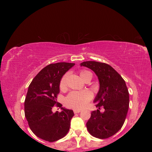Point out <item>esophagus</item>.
Here are the masks:
<instances>
[{
  "mask_svg": "<svg viewBox=\"0 0 152 152\" xmlns=\"http://www.w3.org/2000/svg\"><path fill=\"white\" fill-rule=\"evenodd\" d=\"M81 111H82V110H79V109H74V110H73V112H74V113H80Z\"/></svg>",
  "mask_w": 152,
  "mask_h": 152,
  "instance_id": "obj_1",
  "label": "esophagus"
}]
</instances>
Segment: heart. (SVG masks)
Returning <instances> with one entry per match:
<instances>
[{
	"label": "heart",
	"mask_w": 152,
	"mask_h": 152,
	"mask_svg": "<svg viewBox=\"0 0 152 152\" xmlns=\"http://www.w3.org/2000/svg\"><path fill=\"white\" fill-rule=\"evenodd\" d=\"M91 73L86 70H82L80 72V76L82 79L85 81ZM67 74L64 75L59 83L61 89H65L66 86ZM92 98V94L89 91H72L67 96L65 99V104L68 107L74 109H82L88 103Z\"/></svg>",
	"instance_id": "b5f03b06"
}]
</instances>
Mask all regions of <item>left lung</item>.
Wrapping results in <instances>:
<instances>
[{
	"label": "left lung",
	"mask_w": 152,
	"mask_h": 152,
	"mask_svg": "<svg viewBox=\"0 0 152 152\" xmlns=\"http://www.w3.org/2000/svg\"><path fill=\"white\" fill-rule=\"evenodd\" d=\"M80 66L93 70L97 75L99 89L94 99L96 110L91 112L86 124L90 134L99 139L114 135L125 122L129 104V95L126 82L111 66L97 61H84ZM103 107L104 110L100 111Z\"/></svg>",
	"instance_id": "obj_1"
}]
</instances>
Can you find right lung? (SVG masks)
Wrapping results in <instances>:
<instances>
[{
	"instance_id": "add662e5",
	"label": "right lung",
	"mask_w": 152,
	"mask_h": 152,
	"mask_svg": "<svg viewBox=\"0 0 152 152\" xmlns=\"http://www.w3.org/2000/svg\"><path fill=\"white\" fill-rule=\"evenodd\" d=\"M74 65L65 62L50 64L39 72L28 87L25 101V117L31 131L40 139L56 141L70 129L74 113L61 107L56 98L61 78ZM54 104L61 108V113L52 112Z\"/></svg>"
}]
</instances>
